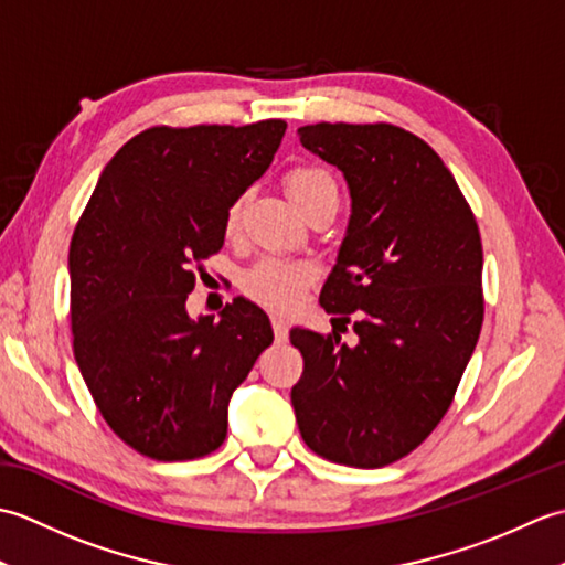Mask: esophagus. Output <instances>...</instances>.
Instances as JSON below:
<instances>
[{"label": "esophagus", "mask_w": 565, "mask_h": 565, "mask_svg": "<svg viewBox=\"0 0 565 565\" xmlns=\"http://www.w3.org/2000/svg\"><path fill=\"white\" fill-rule=\"evenodd\" d=\"M271 330H274V340L276 342H286V334H289V328H286V320L281 316L271 318Z\"/></svg>", "instance_id": "1"}]
</instances>
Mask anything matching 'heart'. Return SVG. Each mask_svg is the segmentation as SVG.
<instances>
[{
	"mask_svg": "<svg viewBox=\"0 0 565 565\" xmlns=\"http://www.w3.org/2000/svg\"><path fill=\"white\" fill-rule=\"evenodd\" d=\"M284 189L294 206L303 211L308 203L316 199L330 196L338 201V184L334 179L320 170V167H296L284 177ZM245 211V199H235L225 211V235L233 237L239 231ZM313 281V269L303 262H286V259H262L252 267L245 279L243 289L245 294L257 301L259 306L274 310V313H289L306 294V289Z\"/></svg>",
	"mask_w": 565,
	"mask_h": 565,
	"instance_id": "heart-1",
	"label": "heart"
}]
</instances>
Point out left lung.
I'll return each instance as SVG.
<instances>
[{
    "label": "left lung",
    "instance_id": "1",
    "mask_svg": "<svg viewBox=\"0 0 565 565\" xmlns=\"http://www.w3.org/2000/svg\"><path fill=\"white\" fill-rule=\"evenodd\" d=\"M303 148L342 170L352 218L320 306L340 334L294 328L303 376L291 388L318 456L381 468L447 415L483 326V247L454 174L423 138L393 124L298 128Z\"/></svg>",
    "mask_w": 565,
    "mask_h": 565
}]
</instances>
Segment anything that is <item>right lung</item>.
I'll use <instances>...</instances> for the list:
<instances>
[{
	"instance_id": "1",
	"label": "right lung",
	"mask_w": 565,
	"mask_h": 565,
	"mask_svg": "<svg viewBox=\"0 0 565 565\" xmlns=\"http://www.w3.org/2000/svg\"><path fill=\"white\" fill-rule=\"evenodd\" d=\"M286 121L152 126L104 167L70 243L72 350L106 425L154 461H189L227 435V401L274 340L245 298L191 320L225 211L267 172Z\"/></svg>"
}]
</instances>
